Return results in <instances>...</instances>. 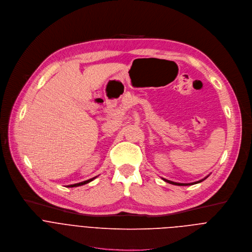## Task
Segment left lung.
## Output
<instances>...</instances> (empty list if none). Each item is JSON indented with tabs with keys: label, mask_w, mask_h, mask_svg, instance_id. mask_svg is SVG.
Returning <instances> with one entry per match:
<instances>
[{
	"label": "left lung",
	"mask_w": 252,
	"mask_h": 252,
	"mask_svg": "<svg viewBox=\"0 0 252 252\" xmlns=\"http://www.w3.org/2000/svg\"><path fill=\"white\" fill-rule=\"evenodd\" d=\"M209 176H207L205 179H203V180H199V181H197V182H194V183H190V184H181V183H176V182H172V181H169V180H166V179H164L163 178V180L165 181V182H167V183H169V184H172V185H176V186H189V185H194V184H198V183H200V182H203V181H205L207 178H208Z\"/></svg>",
	"instance_id": "8db88e82"
}]
</instances>
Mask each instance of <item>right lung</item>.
<instances>
[{
  "label": "right lung",
  "instance_id": "right-lung-1",
  "mask_svg": "<svg viewBox=\"0 0 252 252\" xmlns=\"http://www.w3.org/2000/svg\"><path fill=\"white\" fill-rule=\"evenodd\" d=\"M96 177H94V178H92V179H89V180H87V181H84V182H81V183H78V184H74V185H69V186H67V188H73V187H79V186H82V185H85V184H87V183H89V182H91V181H93L94 179H95Z\"/></svg>",
  "mask_w": 252,
  "mask_h": 252
}]
</instances>
